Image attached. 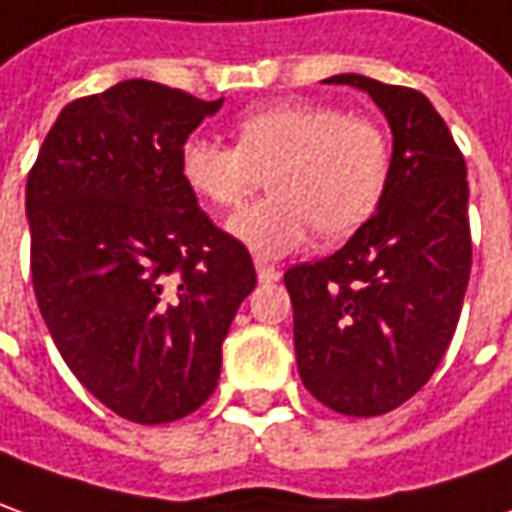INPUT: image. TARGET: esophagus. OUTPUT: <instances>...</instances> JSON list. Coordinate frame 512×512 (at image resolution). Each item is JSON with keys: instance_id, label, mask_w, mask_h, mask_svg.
Masks as SVG:
<instances>
[{"instance_id": "1", "label": "esophagus", "mask_w": 512, "mask_h": 512, "mask_svg": "<svg viewBox=\"0 0 512 512\" xmlns=\"http://www.w3.org/2000/svg\"><path fill=\"white\" fill-rule=\"evenodd\" d=\"M255 269H257V280L260 283H277L280 277H283V269L277 266V263H269V260H257L255 263Z\"/></svg>"}]
</instances>
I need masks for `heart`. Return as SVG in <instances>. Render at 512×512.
<instances>
[{
  "label": "heart",
  "mask_w": 512,
  "mask_h": 512,
  "mask_svg": "<svg viewBox=\"0 0 512 512\" xmlns=\"http://www.w3.org/2000/svg\"><path fill=\"white\" fill-rule=\"evenodd\" d=\"M392 142L384 125L330 103L288 100L249 111L235 145L193 134L179 148L182 182L218 210L238 207L263 184L271 196L229 218V232L257 255H285L314 235L344 238L378 207Z\"/></svg>",
  "instance_id": "obj_1"
}]
</instances>
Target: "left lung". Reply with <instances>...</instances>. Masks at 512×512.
I'll return each instance as SVG.
<instances>
[{
  "mask_svg": "<svg viewBox=\"0 0 512 512\" xmlns=\"http://www.w3.org/2000/svg\"><path fill=\"white\" fill-rule=\"evenodd\" d=\"M392 128V168L373 218L339 252L285 271L305 389L339 415H387L446 356L471 277L465 159L429 97L364 75Z\"/></svg>",
  "mask_w": 512,
  "mask_h": 512,
  "instance_id": "obj_1",
  "label": "left lung"
}]
</instances>
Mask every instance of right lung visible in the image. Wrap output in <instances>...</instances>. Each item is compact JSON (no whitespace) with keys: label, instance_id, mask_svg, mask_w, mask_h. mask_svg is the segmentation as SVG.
<instances>
[{"label":"right lung","instance_id":"1","mask_svg":"<svg viewBox=\"0 0 512 512\" xmlns=\"http://www.w3.org/2000/svg\"><path fill=\"white\" fill-rule=\"evenodd\" d=\"M224 100L154 81L78 97L27 173L30 271L66 367L142 426L196 412L255 288L249 249L182 182L179 148Z\"/></svg>","mask_w":512,"mask_h":512}]
</instances>
